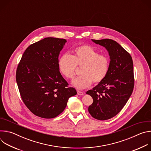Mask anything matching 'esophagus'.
<instances>
[{"instance_id": "obj_1", "label": "esophagus", "mask_w": 151, "mask_h": 151, "mask_svg": "<svg viewBox=\"0 0 151 151\" xmlns=\"http://www.w3.org/2000/svg\"><path fill=\"white\" fill-rule=\"evenodd\" d=\"M77 93H78V94L79 95V96H83V95L84 94V93H83V92H82V91H77Z\"/></svg>"}]
</instances>
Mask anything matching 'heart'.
Masks as SVG:
<instances>
[{"label": "heart", "mask_w": 151, "mask_h": 151, "mask_svg": "<svg viewBox=\"0 0 151 151\" xmlns=\"http://www.w3.org/2000/svg\"><path fill=\"white\" fill-rule=\"evenodd\" d=\"M110 60L104 54H99L95 48L87 45H82L74 48L72 54H63L58 61L60 74L67 79H72L76 75V67L82 68V75L72 82L74 87L83 90L93 82L99 83L106 78L109 70Z\"/></svg>", "instance_id": "1"}]
</instances>
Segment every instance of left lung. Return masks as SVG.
Returning <instances> with one entry per match:
<instances>
[{
  "instance_id": "left-lung-1",
  "label": "left lung",
  "mask_w": 151,
  "mask_h": 151,
  "mask_svg": "<svg viewBox=\"0 0 151 151\" xmlns=\"http://www.w3.org/2000/svg\"><path fill=\"white\" fill-rule=\"evenodd\" d=\"M92 40L106 48L111 61L104 79L87 91L93 99L88 112L96 119L106 120L121 111L133 93V63L131 55L116 41L109 39Z\"/></svg>"
}]
</instances>
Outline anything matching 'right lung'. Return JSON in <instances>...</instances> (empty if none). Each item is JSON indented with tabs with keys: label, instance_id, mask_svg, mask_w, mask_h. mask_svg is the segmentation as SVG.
<instances>
[{
	"label": "right lung",
	"instance_id": "1",
	"mask_svg": "<svg viewBox=\"0 0 151 151\" xmlns=\"http://www.w3.org/2000/svg\"><path fill=\"white\" fill-rule=\"evenodd\" d=\"M64 39L46 37L26 50L18 64L16 81L21 99L36 116L53 118L77 92L60 74L58 61Z\"/></svg>",
	"mask_w": 151,
	"mask_h": 151
}]
</instances>
